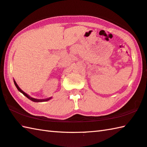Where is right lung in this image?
I'll use <instances>...</instances> for the list:
<instances>
[{
  "mask_svg": "<svg viewBox=\"0 0 147 147\" xmlns=\"http://www.w3.org/2000/svg\"><path fill=\"white\" fill-rule=\"evenodd\" d=\"M14 84H15V85L16 87L17 88V89H18V90H19V91H20V92H22L24 95L26 96L28 98H29V100H31V101H34V102H40V101H47V100H50L51 98H48V99H45V100H37V99H35V98H31V97L29 96V95H28L27 94H26V93H25L23 91V90H21V89H20V88H19V87L18 86V85L17 84V83H16V82H15V80H14Z\"/></svg>",
  "mask_w": 147,
  "mask_h": 147,
  "instance_id": "right-lung-1",
  "label": "right lung"
}]
</instances>
